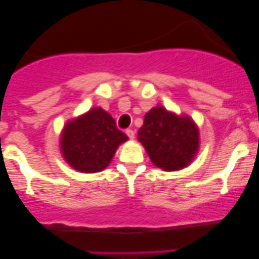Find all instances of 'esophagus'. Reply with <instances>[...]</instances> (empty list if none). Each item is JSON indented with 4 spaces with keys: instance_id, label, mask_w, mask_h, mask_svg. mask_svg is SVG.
Segmentation results:
<instances>
[{
    "instance_id": "34e87169",
    "label": "esophagus",
    "mask_w": 259,
    "mask_h": 259,
    "mask_svg": "<svg viewBox=\"0 0 259 259\" xmlns=\"http://www.w3.org/2000/svg\"><path fill=\"white\" fill-rule=\"evenodd\" d=\"M125 133H126V135H127V137H129V139H134V135H135V133H134V130H132V129H127L126 130V132H125Z\"/></svg>"
}]
</instances>
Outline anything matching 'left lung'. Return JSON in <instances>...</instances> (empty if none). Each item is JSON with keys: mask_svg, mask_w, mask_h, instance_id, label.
<instances>
[{"mask_svg": "<svg viewBox=\"0 0 259 259\" xmlns=\"http://www.w3.org/2000/svg\"><path fill=\"white\" fill-rule=\"evenodd\" d=\"M138 139L154 165L163 170H178L194 159L199 148V130L189 116L170 113L159 105L145 114Z\"/></svg>", "mask_w": 259, "mask_h": 259, "instance_id": "obj_1", "label": "left lung"}]
</instances>
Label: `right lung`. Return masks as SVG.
Returning <instances> with one entry per match:
<instances>
[{"mask_svg":"<svg viewBox=\"0 0 259 259\" xmlns=\"http://www.w3.org/2000/svg\"><path fill=\"white\" fill-rule=\"evenodd\" d=\"M126 140L110 114L94 108L66 122L60 148L72 168L82 173H98L110 164L116 149Z\"/></svg>","mask_w":259,"mask_h":259,"instance_id":"add662e5","label":"right lung"}]
</instances>
